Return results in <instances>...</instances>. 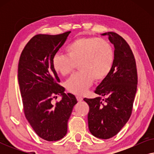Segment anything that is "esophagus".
Instances as JSON below:
<instances>
[{
  "label": "esophagus",
  "instance_id": "1",
  "mask_svg": "<svg viewBox=\"0 0 154 154\" xmlns=\"http://www.w3.org/2000/svg\"><path fill=\"white\" fill-rule=\"evenodd\" d=\"M76 99H77V100L79 101V102H81L82 100H83V97H81V96H76Z\"/></svg>",
  "mask_w": 154,
  "mask_h": 154
}]
</instances>
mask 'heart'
I'll return each mask as SVG.
<instances>
[{"instance_id":"heart-1","label":"heart","mask_w":154,"mask_h":154,"mask_svg":"<svg viewBox=\"0 0 154 154\" xmlns=\"http://www.w3.org/2000/svg\"><path fill=\"white\" fill-rule=\"evenodd\" d=\"M67 54L57 53L52 66L62 75L70 73L79 64L80 72L71 75L65 85L69 92L83 94L94 80L104 79L111 72L114 63V50L105 40L97 37H82L73 40L66 48Z\"/></svg>"}]
</instances>
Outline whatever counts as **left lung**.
<instances>
[{"label":"left lung","mask_w":154,"mask_h":154,"mask_svg":"<svg viewBox=\"0 0 154 154\" xmlns=\"http://www.w3.org/2000/svg\"><path fill=\"white\" fill-rule=\"evenodd\" d=\"M108 35L114 45V63L111 72L97 87L94 99L84 98L89 105L88 128L92 135L109 139L119 133L131 116L137 88L135 59L127 42L114 32Z\"/></svg>","instance_id":"1"}]
</instances>
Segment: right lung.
Here are the masks:
<instances>
[{"label":"right lung","mask_w":154,"mask_h":154,"mask_svg":"<svg viewBox=\"0 0 154 154\" xmlns=\"http://www.w3.org/2000/svg\"><path fill=\"white\" fill-rule=\"evenodd\" d=\"M71 31L62 34H38L22 50L18 64V82L24 114L35 133L53 142L64 137L67 123L77 100L65 93L52 66V57L64 45ZM57 95L62 100L55 105Z\"/></svg>","instance_id":"1"}]
</instances>
